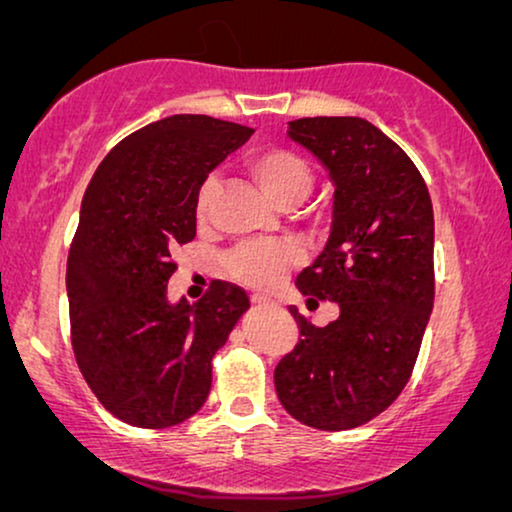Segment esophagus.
Returning a JSON list of instances; mask_svg holds the SVG:
<instances>
[{"mask_svg": "<svg viewBox=\"0 0 512 512\" xmlns=\"http://www.w3.org/2000/svg\"><path fill=\"white\" fill-rule=\"evenodd\" d=\"M251 303L258 307H268V305H272V300L268 296H261V293H254V296H251Z\"/></svg>", "mask_w": 512, "mask_h": 512, "instance_id": "obj_1", "label": "esophagus"}]
</instances>
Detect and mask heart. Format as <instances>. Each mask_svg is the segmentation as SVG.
I'll list each match as a JSON object with an SVG mask.
<instances>
[{
  "label": "heart",
  "instance_id": "heart-1",
  "mask_svg": "<svg viewBox=\"0 0 512 512\" xmlns=\"http://www.w3.org/2000/svg\"><path fill=\"white\" fill-rule=\"evenodd\" d=\"M247 170L256 184L261 186V191L277 207L298 205L312 191L314 177L310 165L298 153L289 149L270 146V149L251 153L247 158ZM216 188H219L216 174H207L198 188V198H195V214H198V219H205L209 214ZM298 261L300 251L293 244H270V247L242 244V247H237L228 256L226 268L230 277H235L237 282L256 286V289H270Z\"/></svg>",
  "mask_w": 512,
  "mask_h": 512
}]
</instances>
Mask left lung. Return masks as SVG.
<instances>
[{
    "instance_id": "obj_1",
    "label": "left lung",
    "mask_w": 512,
    "mask_h": 512,
    "mask_svg": "<svg viewBox=\"0 0 512 512\" xmlns=\"http://www.w3.org/2000/svg\"><path fill=\"white\" fill-rule=\"evenodd\" d=\"M289 137L335 186L331 235L296 286L340 317L319 328L289 307L300 340L275 389L298 422L347 431L387 410L415 368L436 291L433 207L415 163L366 118H298Z\"/></svg>"
}]
</instances>
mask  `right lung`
<instances>
[{
	"instance_id": "obj_1",
	"label": "right lung",
	"mask_w": 512,
	"mask_h": 512,
	"mask_svg": "<svg viewBox=\"0 0 512 512\" xmlns=\"http://www.w3.org/2000/svg\"><path fill=\"white\" fill-rule=\"evenodd\" d=\"M254 135L177 114L132 132L90 179L67 258L72 347L104 408L139 429L181 424L205 405L212 359L249 310L240 286L214 282L198 303L167 300L172 251L195 237L202 179Z\"/></svg>"
}]
</instances>
